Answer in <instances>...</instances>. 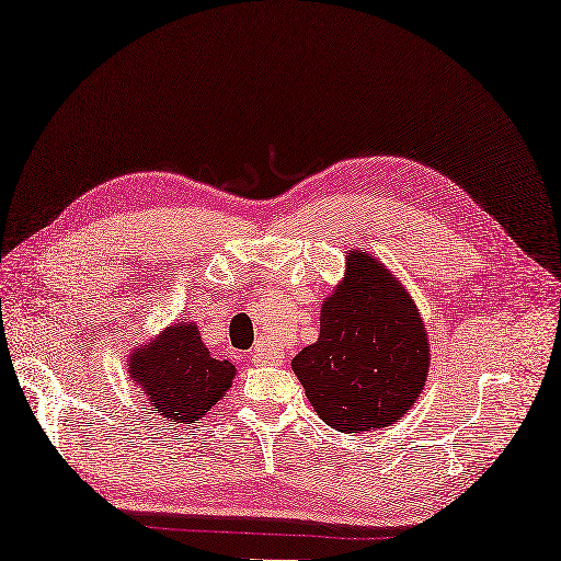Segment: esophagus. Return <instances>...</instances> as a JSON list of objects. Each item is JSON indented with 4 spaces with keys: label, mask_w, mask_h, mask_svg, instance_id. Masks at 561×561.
I'll return each instance as SVG.
<instances>
[{
    "label": "esophagus",
    "mask_w": 561,
    "mask_h": 561,
    "mask_svg": "<svg viewBox=\"0 0 561 561\" xmlns=\"http://www.w3.org/2000/svg\"><path fill=\"white\" fill-rule=\"evenodd\" d=\"M250 357H253L255 364H280V357L276 353H262V351H253L250 353Z\"/></svg>",
    "instance_id": "esophagus-1"
}]
</instances>
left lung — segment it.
Instances as JSON below:
<instances>
[{
    "instance_id": "left-lung-1",
    "label": "left lung",
    "mask_w": 561,
    "mask_h": 561,
    "mask_svg": "<svg viewBox=\"0 0 561 561\" xmlns=\"http://www.w3.org/2000/svg\"><path fill=\"white\" fill-rule=\"evenodd\" d=\"M293 371L332 430L390 427L413 409L430 374L415 301L378 260L351 250L345 278L322 301L320 336L293 359Z\"/></svg>"
}]
</instances>
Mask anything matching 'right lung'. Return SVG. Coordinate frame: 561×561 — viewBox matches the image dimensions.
<instances>
[{
	"mask_svg": "<svg viewBox=\"0 0 561 561\" xmlns=\"http://www.w3.org/2000/svg\"><path fill=\"white\" fill-rule=\"evenodd\" d=\"M129 376L169 422L204 417L231 388L237 366L210 357L195 322H176L129 355Z\"/></svg>",
	"mask_w": 561,
	"mask_h": 561,
	"instance_id": "right-lung-1",
	"label": "right lung"
}]
</instances>
